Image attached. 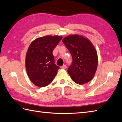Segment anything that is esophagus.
Instances as JSON below:
<instances>
[{
  "label": "esophagus",
  "mask_w": 122,
  "mask_h": 122,
  "mask_svg": "<svg viewBox=\"0 0 122 122\" xmlns=\"http://www.w3.org/2000/svg\"><path fill=\"white\" fill-rule=\"evenodd\" d=\"M66 68H67V66H66V65H63V66H61L60 67V68H61V69H66Z\"/></svg>",
  "instance_id": "1"
}]
</instances>
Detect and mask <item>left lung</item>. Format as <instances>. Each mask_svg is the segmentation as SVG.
<instances>
[{
  "mask_svg": "<svg viewBox=\"0 0 122 122\" xmlns=\"http://www.w3.org/2000/svg\"><path fill=\"white\" fill-rule=\"evenodd\" d=\"M72 57L68 72L76 83L82 85L91 80L97 71L98 58L94 46L87 38L78 35H70L62 39Z\"/></svg>",
  "mask_w": 122,
  "mask_h": 122,
  "instance_id": "8db88e82",
  "label": "left lung"
}]
</instances>
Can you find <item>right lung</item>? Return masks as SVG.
I'll list each match as a JSON object with an SVG mask.
<instances>
[{
  "mask_svg": "<svg viewBox=\"0 0 122 122\" xmlns=\"http://www.w3.org/2000/svg\"><path fill=\"white\" fill-rule=\"evenodd\" d=\"M61 36H46L30 44L25 56V69L29 78L39 87L47 86L59 69L54 64L52 52L62 39Z\"/></svg>",
  "mask_w": 122,
  "mask_h": 122,
  "instance_id": "1",
  "label": "right lung"
}]
</instances>
